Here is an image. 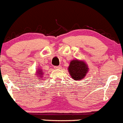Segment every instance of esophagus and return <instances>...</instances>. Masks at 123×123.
<instances>
[{
    "label": "esophagus",
    "instance_id": "obj_1",
    "mask_svg": "<svg viewBox=\"0 0 123 123\" xmlns=\"http://www.w3.org/2000/svg\"><path fill=\"white\" fill-rule=\"evenodd\" d=\"M62 67H60V66H57V67H55L54 68L55 69H60Z\"/></svg>",
    "mask_w": 123,
    "mask_h": 123
}]
</instances>
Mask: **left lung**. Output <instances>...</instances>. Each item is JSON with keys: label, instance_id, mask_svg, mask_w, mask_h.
Listing matches in <instances>:
<instances>
[{"label": "left lung", "instance_id": "left-lung-1", "mask_svg": "<svg viewBox=\"0 0 123 123\" xmlns=\"http://www.w3.org/2000/svg\"><path fill=\"white\" fill-rule=\"evenodd\" d=\"M68 72L74 80H81L89 72L88 66L83 60L75 59L70 62Z\"/></svg>", "mask_w": 123, "mask_h": 123}]
</instances>
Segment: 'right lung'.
Masks as SVG:
<instances>
[{"label": "right lung", "mask_w": 123, "mask_h": 123, "mask_svg": "<svg viewBox=\"0 0 123 123\" xmlns=\"http://www.w3.org/2000/svg\"><path fill=\"white\" fill-rule=\"evenodd\" d=\"M43 71H42V70L39 68V69H38L37 71L36 72V75L37 77H38L39 79L42 80L43 79Z\"/></svg>", "instance_id": "1"}]
</instances>
